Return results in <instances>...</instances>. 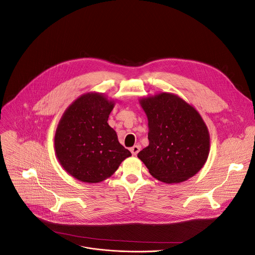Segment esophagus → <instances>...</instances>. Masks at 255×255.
I'll use <instances>...</instances> for the list:
<instances>
[{"label": "esophagus", "mask_w": 255, "mask_h": 255, "mask_svg": "<svg viewBox=\"0 0 255 255\" xmlns=\"http://www.w3.org/2000/svg\"><path fill=\"white\" fill-rule=\"evenodd\" d=\"M130 151L132 152V154L133 155H137L138 154V152L140 151V145H134V146H132L131 148H130Z\"/></svg>", "instance_id": "34e87169"}]
</instances>
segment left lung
Returning <instances> with one entry per match:
<instances>
[{
	"label": "left lung",
	"instance_id": "left-lung-1",
	"mask_svg": "<svg viewBox=\"0 0 255 255\" xmlns=\"http://www.w3.org/2000/svg\"><path fill=\"white\" fill-rule=\"evenodd\" d=\"M139 103L147 117L149 143L138 157L150 175L166 184L195 176L210 150L209 132L198 111L172 93L147 96Z\"/></svg>",
	"mask_w": 255,
	"mask_h": 255
}]
</instances>
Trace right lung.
<instances>
[{"label":"right lung","instance_id":"add662e5","mask_svg":"<svg viewBox=\"0 0 255 255\" xmlns=\"http://www.w3.org/2000/svg\"><path fill=\"white\" fill-rule=\"evenodd\" d=\"M115 101L90 92L77 98L62 114L55 135V150L60 165L84 183H100L131 156L109 125Z\"/></svg>","mask_w":255,"mask_h":255}]
</instances>
